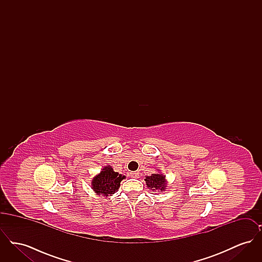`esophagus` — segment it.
<instances>
[{
    "mask_svg": "<svg viewBox=\"0 0 262 262\" xmlns=\"http://www.w3.org/2000/svg\"><path fill=\"white\" fill-rule=\"evenodd\" d=\"M130 177L134 178V179H137L139 177V174H138V172H132L130 173Z\"/></svg>",
    "mask_w": 262,
    "mask_h": 262,
    "instance_id": "obj_1",
    "label": "esophagus"
}]
</instances>
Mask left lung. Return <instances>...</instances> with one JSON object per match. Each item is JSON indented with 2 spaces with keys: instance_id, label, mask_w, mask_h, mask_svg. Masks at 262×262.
<instances>
[{
  "instance_id": "left-lung-1",
  "label": "left lung",
  "mask_w": 262,
  "mask_h": 262,
  "mask_svg": "<svg viewBox=\"0 0 262 262\" xmlns=\"http://www.w3.org/2000/svg\"><path fill=\"white\" fill-rule=\"evenodd\" d=\"M160 171V170H158ZM145 184L147 187L153 190V191H165L166 187H167V180L166 176L162 173L158 172L156 174H151L150 176H146L145 179Z\"/></svg>"
}]
</instances>
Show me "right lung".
I'll return each mask as SVG.
<instances>
[{"label": "right lung", "mask_w": 262, "mask_h": 262, "mask_svg": "<svg viewBox=\"0 0 262 262\" xmlns=\"http://www.w3.org/2000/svg\"><path fill=\"white\" fill-rule=\"evenodd\" d=\"M125 179V176L115 172L112 166L107 165L102 168L100 173L93 177L91 188L97 195L111 196L119 190L121 182Z\"/></svg>", "instance_id": "add662e5"}]
</instances>
